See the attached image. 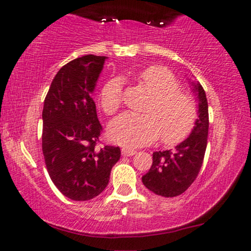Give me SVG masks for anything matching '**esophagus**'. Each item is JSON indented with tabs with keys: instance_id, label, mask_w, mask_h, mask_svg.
Segmentation results:
<instances>
[{
	"instance_id": "1",
	"label": "esophagus",
	"mask_w": 251,
	"mask_h": 251,
	"mask_svg": "<svg viewBox=\"0 0 251 251\" xmlns=\"http://www.w3.org/2000/svg\"><path fill=\"white\" fill-rule=\"evenodd\" d=\"M136 154V150L131 148H122V155L123 156H132Z\"/></svg>"
}]
</instances>
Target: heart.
<instances>
[{
  "label": "heart",
  "mask_w": 251,
  "mask_h": 251,
  "mask_svg": "<svg viewBox=\"0 0 251 251\" xmlns=\"http://www.w3.org/2000/svg\"><path fill=\"white\" fill-rule=\"evenodd\" d=\"M137 82L151 94L143 115L122 114L109 125V138L123 146H144L157 140L174 144L193 129L196 104L193 97L179 90L173 73L162 66H151L136 76ZM100 103L105 114L113 115L122 105V81L111 78L102 87Z\"/></svg>",
  "instance_id": "obj_1"
}]
</instances>
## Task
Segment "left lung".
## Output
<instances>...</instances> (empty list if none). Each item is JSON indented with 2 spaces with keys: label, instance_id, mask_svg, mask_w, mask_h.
Instances as JSON below:
<instances>
[{
  "label": "left lung",
  "instance_id": "1",
  "mask_svg": "<svg viewBox=\"0 0 251 251\" xmlns=\"http://www.w3.org/2000/svg\"><path fill=\"white\" fill-rule=\"evenodd\" d=\"M199 102V119L191 134L174 150L155 151L149 172L142 182L156 195L174 197L183 194L195 181L201 169L207 149L209 115L204 89L199 82H190Z\"/></svg>",
  "mask_w": 251,
  "mask_h": 251
}]
</instances>
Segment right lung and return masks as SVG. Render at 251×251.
Returning <instances> with one entry per match:
<instances>
[{
    "label": "right lung",
    "instance_id": "right-lung-1",
    "mask_svg": "<svg viewBox=\"0 0 251 251\" xmlns=\"http://www.w3.org/2000/svg\"><path fill=\"white\" fill-rule=\"evenodd\" d=\"M105 56L85 55L56 74L43 105L42 151L52 183L73 201H88L105 189L119 147H97L102 126L93 100Z\"/></svg>",
    "mask_w": 251,
    "mask_h": 251
}]
</instances>
